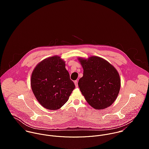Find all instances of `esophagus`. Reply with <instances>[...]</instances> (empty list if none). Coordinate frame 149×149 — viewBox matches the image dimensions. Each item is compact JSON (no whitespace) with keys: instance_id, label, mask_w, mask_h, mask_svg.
<instances>
[{"instance_id":"esophagus-1","label":"esophagus","mask_w":149,"mask_h":149,"mask_svg":"<svg viewBox=\"0 0 149 149\" xmlns=\"http://www.w3.org/2000/svg\"><path fill=\"white\" fill-rule=\"evenodd\" d=\"M74 84H75V86H76V88H77V87H78V82H77V80L74 81Z\"/></svg>"}]
</instances>
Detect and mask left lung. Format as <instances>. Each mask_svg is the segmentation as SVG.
<instances>
[{"mask_svg": "<svg viewBox=\"0 0 149 149\" xmlns=\"http://www.w3.org/2000/svg\"><path fill=\"white\" fill-rule=\"evenodd\" d=\"M83 68V76L78 85L88 103L97 109L110 106L116 100L120 87L116 69L102 58L92 56L79 58Z\"/></svg>", "mask_w": 149, "mask_h": 149, "instance_id": "1", "label": "left lung"}]
</instances>
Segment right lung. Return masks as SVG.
<instances>
[{"instance_id": "obj_1", "label": "right lung", "mask_w": 149, "mask_h": 149, "mask_svg": "<svg viewBox=\"0 0 149 149\" xmlns=\"http://www.w3.org/2000/svg\"><path fill=\"white\" fill-rule=\"evenodd\" d=\"M31 86L38 102L51 110L63 106L75 88L65 62L57 56L46 58L37 65L31 74Z\"/></svg>"}]
</instances>
